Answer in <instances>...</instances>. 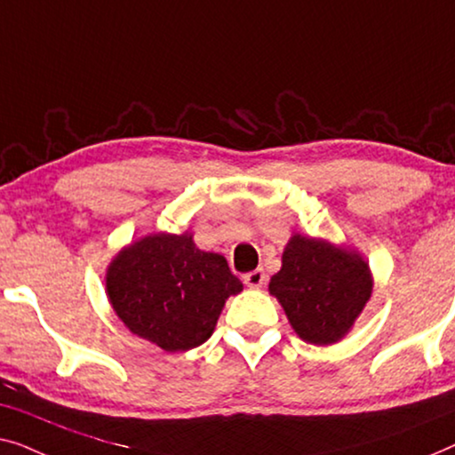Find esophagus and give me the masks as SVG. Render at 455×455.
Here are the masks:
<instances>
[{"mask_svg": "<svg viewBox=\"0 0 455 455\" xmlns=\"http://www.w3.org/2000/svg\"><path fill=\"white\" fill-rule=\"evenodd\" d=\"M243 283H245L249 289H261V286L266 284V272L258 267V270L245 274V276H243Z\"/></svg>", "mask_w": 455, "mask_h": 455, "instance_id": "34e87169", "label": "esophagus"}]
</instances>
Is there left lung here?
<instances>
[{
  "instance_id": "1",
  "label": "left lung",
  "mask_w": 455,
  "mask_h": 455,
  "mask_svg": "<svg viewBox=\"0 0 455 455\" xmlns=\"http://www.w3.org/2000/svg\"><path fill=\"white\" fill-rule=\"evenodd\" d=\"M267 291L300 340L328 347L353 330L373 292V274L356 249L292 233Z\"/></svg>"
}]
</instances>
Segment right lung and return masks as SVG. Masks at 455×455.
Instances as JSON below:
<instances>
[{"label": "right lung", "mask_w": 455, "mask_h": 455, "mask_svg": "<svg viewBox=\"0 0 455 455\" xmlns=\"http://www.w3.org/2000/svg\"><path fill=\"white\" fill-rule=\"evenodd\" d=\"M105 291L127 330L166 353H185L214 334L227 299L243 291L225 255L204 251L194 233H150L107 266Z\"/></svg>", "instance_id": "1"}]
</instances>
